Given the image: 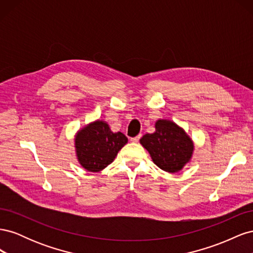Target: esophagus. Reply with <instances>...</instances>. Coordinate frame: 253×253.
<instances>
[{"label": "esophagus", "mask_w": 253, "mask_h": 253, "mask_svg": "<svg viewBox=\"0 0 253 253\" xmlns=\"http://www.w3.org/2000/svg\"><path fill=\"white\" fill-rule=\"evenodd\" d=\"M140 137H141V135L136 136V137H134V138H131V141H132V142H138L139 139H140Z\"/></svg>", "instance_id": "esophagus-1"}]
</instances>
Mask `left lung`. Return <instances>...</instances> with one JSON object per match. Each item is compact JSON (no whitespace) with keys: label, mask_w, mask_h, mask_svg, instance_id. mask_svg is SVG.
Returning a JSON list of instances; mask_svg holds the SVG:
<instances>
[{"label":"left lung","mask_w":253,"mask_h":253,"mask_svg":"<svg viewBox=\"0 0 253 253\" xmlns=\"http://www.w3.org/2000/svg\"><path fill=\"white\" fill-rule=\"evenodd\" d=\"M140 143L150 153L153 163L169 173L182 170L194 151V143L185 129L167 119L157 120L155 132L143 135Z\"/></svg>","instance_id":"obj_1"}]
</instances>
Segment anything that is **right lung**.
<instances>
[{
  "label": "right lung",
  "instance_id": "obj_1",
  "mask_svg": "<svg viewBox=\"0 0 253 253\" xmlns=\"http://www.w3.org/2000/svg\"><path fill=\"white\" fill-rule=\"evenodd\" d=\"M127 142L121 132L114 133L103 120H96L82 127L75 136L76 155L88 172H99L111 165Z\"/></svg>",
  "mask_w": 253,
  "mask_h": 253
}]
</instances>
